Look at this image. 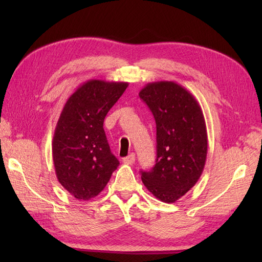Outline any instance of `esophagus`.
<instances>
[{"instance_id": "esophagus-1", "label": "esophagus", "mask_w": 262, "mask_h": 262, "mask_svg": "<svg viewBox=\"0 0 262 262\" xmlns=\"http://www.w3.org/2000/svg\"><path fill=\"white\" fill-rule=\"evenodd\" d=\"M122 161H124V163L126 164H133L135 162V154L134 153H130L128 157L122 159Z\"/></svg>"}]
</instances>
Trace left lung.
<instances>
[{
  "label": "left lung",
  "instance_id": "left-lung-1",
  "mask_svg": "<svg viewBox=\"0 0 262 262\" xmlns=\"http://www.w3.org/2000/svg\"><path fill=\"white\" fill-rule=\"evenodd\" d=\"M140 98L157 124V161L141 171L147 190L164 203H174L202 176L207 158V129L198 101L172 81L147 83Z\"/></svg>",
  "mask_w": 262,
  "mask_h": 262
}]
</instances>
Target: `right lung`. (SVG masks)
<instances>
[{"mask_svg":"<svg viewBox=\"0 0 262 262\" xmlns=\"http://www.w3.org/2000/svg\"><path fill=\"white\" fill-rule=\"evenodd\" d=\"M127 86V82L86 81L60 113L52 143L55 172L76 199L98 196L119 165L110 151L103 120Z\"/></svg>","mask_w":262,"mask_h":262,"instance_id":"1","label":"right lung"}]
</instances>
